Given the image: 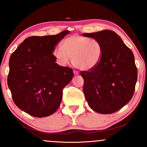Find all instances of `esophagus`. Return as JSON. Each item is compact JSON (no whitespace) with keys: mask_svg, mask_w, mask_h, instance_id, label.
I'll return each mask as SVG.
<instances>
[{"mask_svg":"<svg viewBox=\"0 0 147 147\" xmlns=\"http://www.w3.org/2000/svg\"><path fill=\"white\" fill-rule=\"evenodd\" d=\"M73 72H74V75H79V72L77 71V70H74Z\"/></svg>","mask_w":147,"mask_h":147,"instance_id":"34e87169","label":"esophagus"}]
</instances>
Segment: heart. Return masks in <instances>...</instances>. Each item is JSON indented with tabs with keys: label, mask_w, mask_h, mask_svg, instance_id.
Instances as JSON below:
<instances>
[{
	"label": "heart",
	"mask_w": 147,
	"mask_h": 147,
	"mask_svg": "<svg viewBox=\"0 0 147 147\" xmlns=\"http://www.w3.org/2000/svg\"><path fill=\"white\" fill-rule=\"evenodd\" d=\"M53 55L61 65H66L72 58V63L75 68L91 70L102 61L104 46L96 38L74 34L65 38L61 48H55Z\"/></svg>",
	"instance_id": "heart-1"
}]
</instances>
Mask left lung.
<instances>
[{
  "label": "left lung",
  "mask_w": 147,
  "mask_h": 147,
  "mask_svg": "<svg viewBox=\"0 0 147 147\" xmlns=\"http://www.w3.org/2000/svg\"><path fill=\"white\" fill-rule=\"evenodd\" d=\"M82 36L96 38L104 46L99 65L80 72L86 99L95 112L113 113L125 106L134 94L138 78L134 55L113 31L102 30Z\"/></svg>",
  "instance_id": "obj_1"
}]
</instances>
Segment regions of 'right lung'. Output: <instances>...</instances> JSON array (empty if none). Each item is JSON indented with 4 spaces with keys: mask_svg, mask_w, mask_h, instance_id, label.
Returning <instances> with one entry per match:
<instances>
[{
    "mask_svg": "<svg viewBox=\"0 0 147 147\" xmlns=\"http://www.w3.org/2000/svg\"><path fill=\"white\" fill-rule=\"evenodd\" d=\"M70 32L30 36L10 56L7 85L14 104L30 115L43 117L60 106L63 89L73 77L72 68L55 63L52 53Z\"/></svg>",
    "mask_w": 147,
    "mask_h": 147,
    "instance_id": "obj_1",
    "label": "right lung"
}]
</instances>
